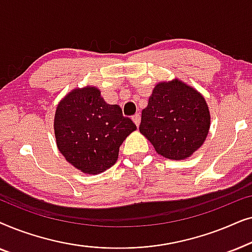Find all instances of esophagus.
Here are the masks:
<instances>
[{
	"label": "esophagus",
	"instance_id": "obj_1",
	"mask_svg": "<svg viewBox=\"0 0 252 252\" xmlns=\"http://www.w3.org/2000/svg\"><path fill=\"white\" fill-rule=\"evenodd\" d=\"M132 119H133L134 124H135V125H136L137 127H139L140 123H141V116H140V113H136V115H134Z\"/></svg>",
	"mask_w": 252,
	"mask_h": 252
}]
</instances>
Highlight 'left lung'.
<instances>
[{
	"instance_id": "obj_1",
	"label": "left lung",
	"mask_w": 252,
	"mask_h": 252,
	"mask_svg": "<svg viewBox=\"0 0 252 252\" xmlns=\"http://www.w3.org/2000/svg\"><path fill=\"white\" fill-rule=\"evenodd\" d=\"M210 128L203 96L182 81L159 82L141 117L140 132L168 159H185L202 146Z\"/></svg>"
}]
</instances>
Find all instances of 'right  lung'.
Returning <instances> with one entry per match:
<instances>
[{
    "label": "right lung",
    "instance_id": "add662e5",
    "mask_svg": "<svg viewBox=\"0 0 252 252\" xmlns=\"http://www.w3.org/2000/svg\"><path fill=\"white\" fill-rule=\"evenodd\" d=\"M54 128L65 159L84 173L97 174L116 163L119 147L136 125L119 105L108 104L97 88L86 87L60 102Z\"/></svg>",
    "mask_w": 252,
    "mask_h": 252
}]
</instances>
